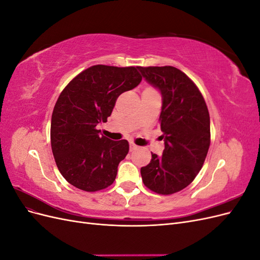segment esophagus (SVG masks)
<instances>
[{
  "instance_id": "esophagus-1",
  "label": "esophagus",
  "mask_w": 260,
  "mask_h": 260,
  "mask_svg": "<svg viewBox=\"0 0 260 260\" xmlns=\"http://www.w3.org/2000/svg\"><path fill=\"white\" fill-rule=\"evenodd\" d=\"M130 152H132V151H135V149H137L138 148V145L137 144H135L133 142H130Z\"/></svg>"
}]
</instances>
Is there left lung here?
<instances>
[{
    "label": "left lung",
    "instance_id": "1",
    "mask_svg": "<svg viewBox=\"0 0 260 260\" xmlns=\"http://www.w3.org/2000/svg\"><path fill=\"white\" fill-rule=\"evenodd\" d=\"M162 95L159 117L165 141L162 156L141 168L144 185L161 195L183 190L202 169L210 145L209 113L201 91L183 72L172 66L139 67Z\"/></svg>",
    "mask_w": 260,
    "mask_h": 260
}]
</instances>
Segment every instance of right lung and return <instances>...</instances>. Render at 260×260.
<instances>
[{"mask_svg": "<svg viewBox=\"0 0 260 260\" xmlns=\"http://www.w3.org/2000/svg\"><path fill=\"white\" fill-rule=\"evenodd\" d=\"M138 69L94 65L77 75L59 94L51 121L52 152L61 176L77 188L96 192L115 181L129 143L101 136L96 125L107 121L121 93L142 80Z\"/></svg>", "mask_w": 260, "mask_h": 260, "instance_id": "1", "label": "right lung"}]
</instances>
